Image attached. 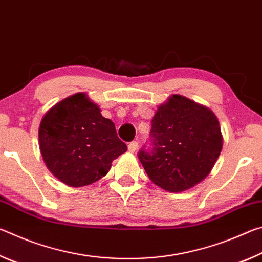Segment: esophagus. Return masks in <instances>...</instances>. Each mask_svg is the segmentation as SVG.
I'll return each instance as SVG.
<instances>
[{
	"label": "esophagus",
	"mask_w": 262,
	"mask_h": 262,
	"mask_svg": "<svg viewBox=\"0 0 262 262\" xmlns=\"http://www.w3.org/2000/svg\"><path fill=\"white\" fill-rule=\"evenodd\" d=\"M137 147H139V143L136 141H132L129 144H128V151L129 152H135Z\"/></svg>",
	"instance_id": "34e87169"
}]
</instances>
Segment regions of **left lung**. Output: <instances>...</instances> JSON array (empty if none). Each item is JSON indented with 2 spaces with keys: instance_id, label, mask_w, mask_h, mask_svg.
I'll list each match as a JSON object with an SVG mask.
<instances>
[{
  "instance_id": "8db88e82",
  "label": "left lung",
  "mask_w": 262,
  "mask_h": 262,
  "mask_svg": "<svg viewBox=\"0 0 262 262\" xmlns=\"http://www.w3.org/2000/svg\"><path fill=\"white\" fill-rule=\"evenodd\" d=\"M223 139L220 122L209 108L173 95L151 120L150 147L139 159L154 184L168 192H183L209 174Z\"/></svg>"
}]
</instances>
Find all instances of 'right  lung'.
Here are the masks:
<instances>
[{"label":"right lung","mask_w":262,"mask_h":262,"mask_svg":"<svg viewBox=\"0 0 262 262\" xmlns=\"http://www.w3.org/2000/svg\"><path fill=\"white\" fill-rule=\"evenodd\" d=\"M39 144L48 170L72 187L103 178L114 159L127 151L114 123L85 94L68 97L43 115Z\"/></svg>","instance_id":"right-lung-1"}]
</instances>
